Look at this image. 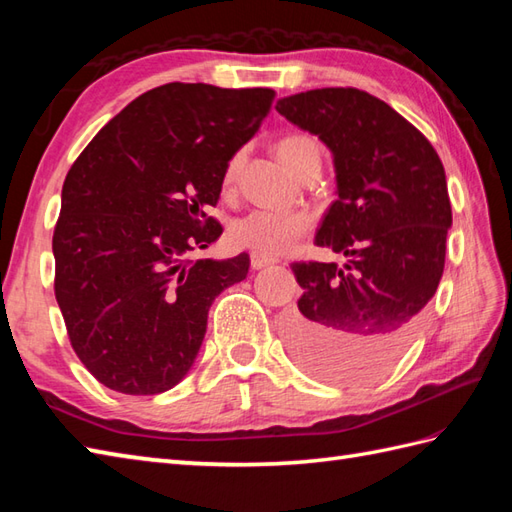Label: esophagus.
Masks as SVG:
<instances>
[{
    "instance_id": "34e87169",
    "label": "esophagus",
    "mask_w": 512,
    "mask_h": 512,
    "mask_svg": "<svg viewBox=\"0 0 512 512\" xmlns=\"http://www.w3.org/2000/svg\"><path fill=\"white\" fill-rule=\"evenodd\" d=\"M275 262H277V259H273V257H266V255H257V253L250 255V266H253L255 270L268 268V266H273Z\"/></svg>"
}]
</instances>
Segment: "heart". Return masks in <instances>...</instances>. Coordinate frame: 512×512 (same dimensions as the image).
Instances as JSON below:
<instances>
[{"label":"heart","instance_id":"1","mask_svg":"<svg viewBox=\"0 0 512 512\" xmlns=\"http://www.w3.org/2000/svg\"><path fill=\"white\" fill-rule=\"evenodd\" d=\"M312 154H319L317 143L310 136L292 134L281 138L277 143V156L284 165L297 173L301 162ZM239 167V158L228 162L224 173V184L231 187L235 182V173ZM310 228V217L301 211H273V209H255L237 220L228 228V239L237 248L250 250V253L275 257L295 242Z\"/></svg>","mask_w":512,"mask_h":512}]
</instances>
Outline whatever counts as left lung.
Returning <instances> with one entry per match:
<instances>
[{"mask_svg":"<svg viewBox=\"0 0 512 512\" xmlns=\"http://www.w3.org/2000/svg\"><path fill=\"white\" fill-rule=\"evenodd\" d=\"M277 112L334 156L339 198L314 242L347 264L295 262L303 295L284 323L295 361L339 383L380 376L407 350L436 295L451 202L442 160L407 118L356 88L286 96Z\"/></svg>","mask_w":512,"mask_h":512,"instance_id":"obj_1","label":"left lung"}]
</instances>
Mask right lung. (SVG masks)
Wrapping results in <instances>:
<instances>
[{"instance_id":"add662e5","label":"right lung","mask_w":512,"mask_h":512,"mask_svg":"<svg viewBox=\"0 0 512 512\" xmlns=\"http://www.w3.org/2000/svg\"><path fill=\"white\" fill-rule=\"evenodd\" d=\"M275 90L167 83L140 94L74 160L52 235L54 297L88 372L114 391L178 385L200 352L215 297L250 259L189 253L222 235L204 211L262 125Z\"/></svg>"}]
</instances>
